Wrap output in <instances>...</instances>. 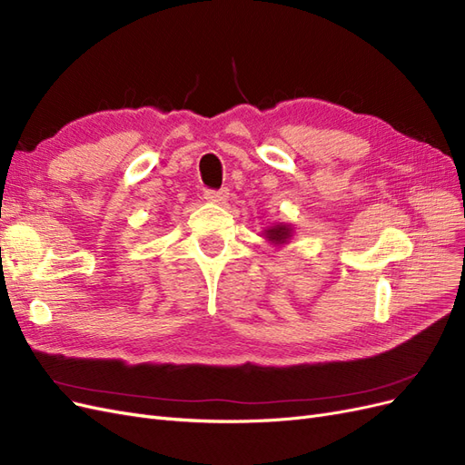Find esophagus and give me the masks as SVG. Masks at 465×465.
I'll use <instances>...</instances> for the list:
<instances>
[{
    "mask_svg": "<svg viewBox=\"0 0 465 465\" xmlns=\"http://www.w3.org/2000/svg\"><path fill=\"white\" fill-rule=\"evenodd\" d=\"M203 198L211 203H224L229 200V190L227 188H221V190H205L203 192Z\"/></svg>",
    "mask_w": 465,
    "mask_h": 465,
    "instance_id": "obj_1",
    "label": "esophagus"
}]
</instances>
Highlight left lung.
Returning a JSON list of instances; mask_svg holds the SVG:
<instances>
[{"label":"left lung","mask_w":465,"mask_h":465,"mask_svg":"<svg viewBox=\"0 0 465 465\" xmlns=\"http://www.w3.org/2000/svg\"><path fill=\"white\" fill-rule=\"evenodd\" d=\"M267 238H270V241H273V242H283L289 238V229L283 227V224H277V227L267 231Z\"/></svg>","instance_id":"obj_1"}]
</instances>
